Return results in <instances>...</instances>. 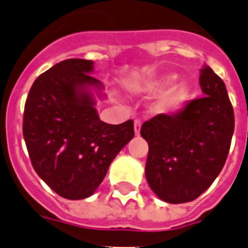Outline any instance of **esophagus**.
Returning a JSON list of instances; mask_svg holds the SVG:
<instances>
[{"label": "esophagus", "instance_id": "obj_1", "mask_svg": "<svg viewBox=\"0 0 248 248\" xmlns=\"http://www.w3.org/2000/svg\"><path fill=\"white\" fill-rule=\"evenodd\" d=\"M134 127H135V135H136V136H139V135H140V128H141V121L135 120Z\"/></svg>", "mask_w": 248, "mask_h": 248}]
</instances>
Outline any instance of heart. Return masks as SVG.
Instances as JSON below:
<instances>
[{"instance_id": "obj_1", "label": "heart", "mask_w": 248, "mask_h": 248, "mask_svg": "<svg viewBox=\"0 0 248 248\" xmlns=\"http://www.w3.org/2000/svg\"><path fill=\"white\" fill-rule=\"evenodd\" d=\"M174 81H176V76L174 75L162 76V78L149 80V81H145L140 85L135 86V92L141 93V94H149V95L159 94V93H163L164 90L170 88ZM190 98V86L182 82V84H178L170 90L164 93L154 106V110L156 113L174 114L185 108Z\"/></svg>"}]
</instances>
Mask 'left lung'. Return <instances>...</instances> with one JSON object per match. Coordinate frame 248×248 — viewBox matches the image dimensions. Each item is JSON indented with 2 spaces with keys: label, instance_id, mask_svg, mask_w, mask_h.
<instances>
[{
  "label": "left lung",
  "instance_id": "left-lung-1",
  "mask_svg": "<svg viewBox=\"0 0 248 248\" xmlns=\"http://www.w3.org/2000/svg\"><path fill=\"white\" fill-rule=\"evenodd\" d=\"M204 96L187 102L174 114H156L141 126L149 153L145 176L160 200L188 202L208 190L228 156L234 113L223 80L204 66Z\"/></svg>",
  "mask_w": 248,
  "mask_h": 248
}]
</instances>
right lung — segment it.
I'll return each instance as SVG.
<instances>
[{
	"instance_id": "right-lung-1",
	"label": "right lung",
	"mask_w": 248,
	"mask_h": 248,
	"mask_svg": "<svg viewBox=\"0 0 248 248\" xmlns=\"http://www.w3.org/2000/svg\"><path fill=\"white\" fill-rule=\"evenodd\" d=\"M94 62L70 58L38 76L24 109L23 135L34 170L60 196H92L121 149L134 138V122L99 120L90 74Z\"/></svg>"
}]
</instances>
